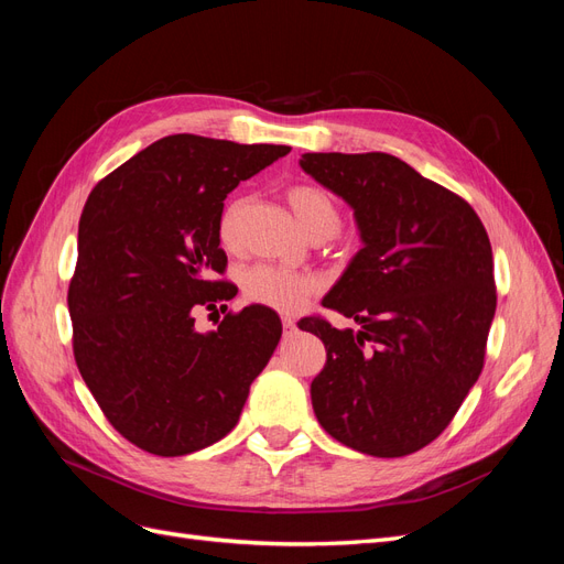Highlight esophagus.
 <instances>
[{
    "mask_svg": "<svg viewBox=\"0 0 564 564\" xmlns=\"http://www.w3.org/2000/svg\"><path fill=\"white\" fill-rule=\"evenodd\" d=\"M282 324H284V336H294L296 334V319L284 315L282 317Z\"/></svg>",
    "mask_w": 564,
    "mask_h": 564,
    "instance_id": "1",
    "label": "esophagus"
}]
</instances>
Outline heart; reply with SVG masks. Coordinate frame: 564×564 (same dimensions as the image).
<instances>
[{"label":"heart","instance_id":"heart-1","mask_svg":"<svg viewBox=\"0 0 564 564\" xmlns=\"http://www.w3.org/2000/svg\"><path fill=\"white\" fill-rule=\"evenodd\" d=\"M286 199L292 204V212L299 218L301 228L311 237L336 235L340 226V209L338 204L322 191V187L308 185V183L294 185L289 187ZM240 218H242V199H230L218 218V240L228 249L235 247L237 235H240ZM317 286L319 282L313 275H308V272L268 265V263L253 265L242 275V289L247 299L284 313L296 311Z\"/></svg>","mask_w":564,"mask_h":564}]
</instances>
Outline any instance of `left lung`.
<instances>
[{
	"mask_svg": "<svg viewBox=\"0 0 564 564\" xmlns=\"http://www.w3.org/2000/svg\"><path fill=\"white\" fill-rule=\"evenodd\" d=\"M299 164L348 204L362 242L322 299L360 329L299 322L327 348L311 383L315 416L355 452L414 454L482 371L497 311L487 230L468 202L388 152H305Z\"/></svg>",
	"mask_w": 564,
	"mask_h": 564,
	"instance_id": "1",
	"label": "left lung"
}]
</instances>
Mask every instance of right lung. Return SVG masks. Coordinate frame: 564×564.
I'll return each instance as SVG.
<instances>
[{"label": "right lung", "mask_w": 564, "mask_h": 564, "mask_svg": "<svg viewBox=\"0 0 564 564\" xmlns=\"http://www.w3.org/2000/svg\"><path fill=\"white\" fill-rule=\"evenodd\" d=\"M292 150L176 133L100 181L79 218L67 292L75 360L115 431L158 456L226 437L275 352L282 322L261 303L197 332L195 308L228 301L224 199Z\"/></svg>", "instance_id": "1"}]
</instances>
